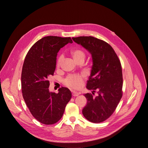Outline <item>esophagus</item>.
<instances>
[{
  "label": "esophagus",
  "mask_w": 148,
  "mask_h": 148,
  "mask_svg": "<svg viewBox=\"0 0 148 148\" xmlns=\"http://www.w3.org/2000/svg\"><path fill=\"white\" fill-rule=\"evenodd\" d=\"M79 94V92H75V91H73L72 92V95L73 96V97H77Z\"/></svg>",
  "instance_id": "obj_1"
}]
</instances>
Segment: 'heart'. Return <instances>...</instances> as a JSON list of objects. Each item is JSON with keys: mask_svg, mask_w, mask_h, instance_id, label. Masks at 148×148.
<instances>
[{"mask_svg": "<svg viewBox=\"0 0 148 148\" xmlns=\"http://www.w3.org/2000/svg\"><path fill=\"white\" fill-rule=\"evenodd\" d=\"M71 54L75 60L79 63L81 62H84L85 58V52L81 49H75L71 51ZM63 62V56H60L57 60L56 66L58 68L60 67L62 65ZM84 75L79 74H73L67 76L63 81L64 84L67 86L73 88V89H79L80 88L84 81Z\"/></svg>", "mask_w": 148, "mask_h": 148, "instance_id": "1", "label": "heart"}]
</instances>
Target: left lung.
<instances>
[{
  "mask_svg": "<svg viewBox=\"0 0 148 148\" xmlns=\"http://www.w3.org/2000/svg\"><path fill=\"white\" fill-rule=\"evenodd\" d=\"M73 40L91 54L93 65L86 88L92 94H84L88 100L82 110L89 121L98 123L108 119L116 110L123 95V74L120 61L107 42L91 36L73 37ZM98 93L94 97V92Z\"/></svg>",
  "mask_w": 148,
  "mask_h": 148,
  "instance_id": "obj_1",
  "label": "left lung"
}]
</instances>
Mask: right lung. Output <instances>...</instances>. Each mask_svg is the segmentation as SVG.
Here are the masks:
<instances>
[{"label": "right lung", "instance_id": "obj_1", "mask_svg": "<svg viewBox=\"0 0 148 148\" xmlns=\"http://www.w3.org/2000/svg\"><path fill=\"white\" fill-rule=\"evenodd\" d=\"M69 42H73L71 37L42 38L29 50L22 66V96L32 116L42 124L50 125L59 121L72 98L67 88H60L58 94L49 90V79L54 75L57 54Z\"/></svg>", "mask_w": 148, "mask_h": 148}]
</instances>
